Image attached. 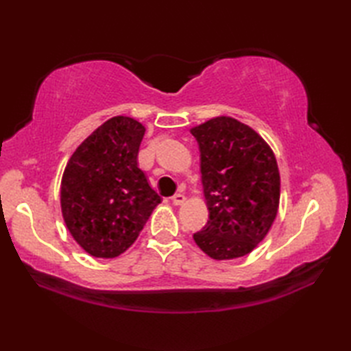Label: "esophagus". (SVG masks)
Here are the masks:
<instances>
[{
  "instance_id": "1",
  "label": "esophagus",
  "mask_w": 351,
  "mask_h": 351,
  "mask_svg": "<svg viewBox=\"0 0 351 351\" xmlns=\"http://www.w3.org/2000/svg\"><path fill=\"white\" fill-rule=\"evenodd\" d=\"M184 200H185V196L182 193H176V195L171 196V202H173V205H181L184 204Z\"/></svg>"
}]
</instances>
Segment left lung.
Returning a JSON list of instances; mask_svg holds the SVG:
<instances>
[{
  "label": "left lung",
  "mask_w": 351,
  "mask_h": 351,
  "mask_svg": "<svg viewBox=\"0 0 351 351\" xmlns=\"http://www.w3.org/2000/svg\"><path fill=\"white\" fill-rule=\"evenodd\" d=\"M200 152L210 219L193 238L217 261L247 255L278 215L280 176L271 147L249 125L229 116L190 130Z\"/></svg>",
  "instance_id": "8db88e82"
}]
</instances>
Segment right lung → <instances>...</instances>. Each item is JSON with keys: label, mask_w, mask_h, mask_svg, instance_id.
<instances>
[{"label": "right lung", "mask_w": 351, "mask_h": 351, "mask_svg": "<svg viewBox=\"0 0 351 351\" xmlns=\"http://www.w3.org/2000/svg\"><path fill=\"white\" fill-rule=\"evenodd\" d=\"M145 131L136 119L111 117L75 149L64 169L66 228L95 258H116L131 247L161 202L137 164Z\"/></svg>", "instance_id": "1"}]
</instances>
